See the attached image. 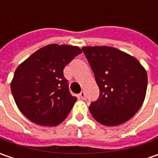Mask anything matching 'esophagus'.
Segmentation results:
<instances>
[{
	"mask_svg": "<svg viewBox=\"0 0 158 158\" xmlns=\"http://www.w3.org/2000/svg\"><path fill=\"white\" fill-rule=\"evenodd\" d=\"M78 98H79L80 99H82V100H84V99H85V98H86V97H85V93H84L83 91H82V92H81L80 94L78 95Z\"/></svg>",
	"mask_w": 158,
	"mask_h": 158,
	"instance_id": "esophagus-1",
	"label": "esophagus"
}]
</instances>
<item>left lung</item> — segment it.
<instances>
[{
	"label": "left lung",
	"instance_id": "left-lung-1",
	"mask_svg": "<svg viewBox=\"0 0 158 158\" xmlns=\"http://www.w3.org/2000/svg\"><path fill=\"white\" fill-rule=\"evenodd\" d=\"M83 53L99 88L89 112L105 126L129 120L143 105L148 83L147 72L136 59L110 46H84Z\"/></svg>",
	"mask_w": 158,
	"mask_h": 158
}]
</instances>
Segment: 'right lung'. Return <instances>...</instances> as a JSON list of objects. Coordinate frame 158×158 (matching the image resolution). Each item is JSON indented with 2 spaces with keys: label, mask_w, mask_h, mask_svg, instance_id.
I'll return each instance as SVG.
<instances>
[{
  "label": "right lung",
  "mask_w": 158,
  "mask_h": 158,
  "mask_svg": "<svg viewBox=\"0 0 158 158\" xmlns=\"http://www.w3.org/2000/svg\"><path fill=\"white\" fill-rule=\"evenodd\" d=\"M82 53L77 46L52 44L40 48L15 69L11 92L22 113L40 126L61 123L76 103L64 68Z\"/></svg>",
  "instance_id": "add662e5"
}]
</instances>
